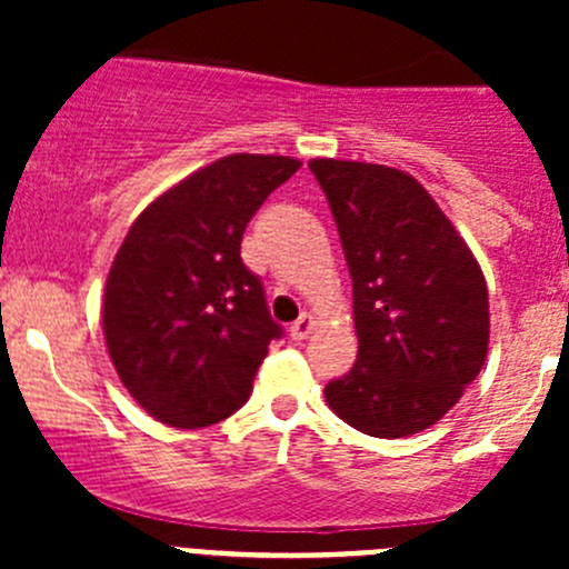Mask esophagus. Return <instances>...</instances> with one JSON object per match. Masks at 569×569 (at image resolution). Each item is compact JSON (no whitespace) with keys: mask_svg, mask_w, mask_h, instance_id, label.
I'll list each match as a JSON object with an SVG mask.
<instances>
[{"mask_svg":"<svg viewBox=\"0 0 569 569\" xmlns=\"http://www.w3.org/2000/svg\"><path fill=\"white\" fill-rule=\"evenodd\" d=\"M313 327H317V319H313L311 313H302V317L291 325L289 336L295 338V341H306V338L313 332Z\"/></svg>","mask_w":569,"mask_h":569,"instance_id":"34e87169","label":"esophagus"}]
</instances>
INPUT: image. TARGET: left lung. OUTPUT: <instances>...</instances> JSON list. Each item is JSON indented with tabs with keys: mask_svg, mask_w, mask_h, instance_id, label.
I'll return each instance as SVG.
<instances>
[{
	"mask_svg": "<svg viewBox=\"0 0 569 569\" xmlns=\"http://www.w3.org/2000/svg\"><path fill=\"white\" fill-rule=\"evenodd\" d=\"M352 274L358 360L327 382L341 421L371 438L438 423L479 377L490 302L479 261L410 173L313 159Z\"/></svg>",
	"mask_w": 569,
	"mask_h": 569,
	"instance_id": "obj_1",
	"label": "left lung"
}]
</instances>
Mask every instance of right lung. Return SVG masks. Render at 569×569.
Wrapping results in <instances>:
<instances>
[{
  "instance_id": "right-lung-1",
  "label": "right lung",
  "mask_w": 569,
  "mask_h": 569,
  "mask_svg": "<svg viewBox=\"0 0 569 569\" xmlns=\"http://www.w3.org/2000/svg\"><path fill=\"white\" fill-rule=\"evenodd\" d=\"M297 170L291 157L231 153L159 194L126 233L107 278L104 338L126 391L157 421L209 427L248 401L283 330L242 263V233Z\"/></svg>"
}]
</instances>
